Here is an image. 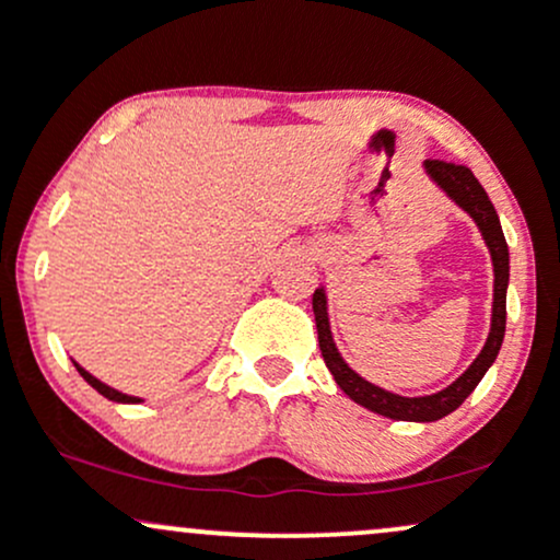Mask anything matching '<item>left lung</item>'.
<instances>
[{
    "mask_svg": "<svg viewBox=\"0 0 560 560\" xmlns=\"http://www.w3.org/2000/svg\"><path fill=\"white\" fill-rule=\"evenodd\" d=\"M429 178L440 186L445 195L453 199L458 208H464L468 215L474 218L481 231V240H485L487 249L492 255V268H494V294H492V324L490 334H487V342L481 347L468 369L455 378L450 387L442 392H434V395L423 397H402L395 395V392H387L376 384L365 382L361 374L350 369L345 363V358L339 355L337 345H334L331 326H329V311H326V292L324 287H318L313 292V313H316V329H318V347L320 355H324L326 369L331 371L334 382L339 384V389L345 392L350 400H355L363 408L374 410L378 416H387V419L395 421H440L445 419L447 413H453L460 402L477 389L481 376L487 374V369L498 358L500 345H503L505 337V292H508V244L503 236V229H500V218L494 213L490 197H487L485 186L477 182L471 171L466 165L445 163V160H427L423 163Z\"/></svg>",
    "mask_w": 560,
    "mask_h": 560,
    "instance_id": "left-lung-1",
    "label": "left lung"
}]
</instances>
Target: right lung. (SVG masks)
<instances>
[{
  "label": "right lung",
  "instance_id": "obj_1",
  "mask_svg": "<svg viewBox=\"0 0 560 560\" xmlns=\"http://www.w3.org/2000/svg\"><path fill=\"white\" fill-rule=\"evenodd\" d=\"M73 365H75V371H79V374H81L83 378H86V382H89V384H92V387H94L96 392H100V395H102V397H107V400H113V402H141V397H133V395H124V392H118V389L107 387V384H102V382H100V378H96V376H92V374H89V371H86V369H81V365H79V363H75V361H73Z\"/></svg>",
  "mask_w": 560,
  "mask_h": 560
}]
</instances>
